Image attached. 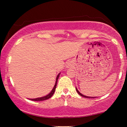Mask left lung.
I'll return each mask as SVG.
<instances>
[{
  "mask_svg": "<svg viewBox=\"0 0 127 127\" xmlns=\"http://www.w3.org/2000/svg\"><path fill=\"white\" fill-rule=\"evenodd\" d=\"M76 91H77V93H78V94L79 95L81 96H82V97H85V98H95V97H90V96H86L83 95H82V94H81L80 92H79L78 91V90H77V89L76 87Z\"/></svg>",
  "mask_w": 127,
  "mask_h": 127,
  "instance_id": "left-lung-1",
  "label": "left lung"
}]
</instances>
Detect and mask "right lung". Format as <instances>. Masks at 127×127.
I'll return each instance as SVG.
<instances>
[{"label": "right lung", "instance_id": "add662e5", "mask_svg": "<svg viewBox=\"0 0 127 127\" xmlns=\"http://www.w3.org/2000/svg\"><path fill=\"white\" fill-rule=\"evenodd\" d=\"M61 73H59L57 77V78H56V82H55V84L54 87L52 90V91H51V92L50 94H49L48 95H46L45 96H44V97H39V98H32V99H30L31 100H32V101H44V100H45L47 99H49V98H50L51 96L53 95L54 93V92L55 91V89H56V87H57V82H58V79L59 78V75Z\"/></svg>", "mask_w": 127, "mask_h": 127}]
</instances>
